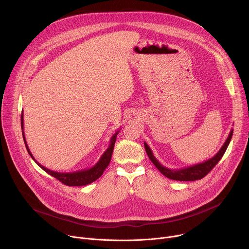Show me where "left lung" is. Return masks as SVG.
Segmentation results:
<instances>
[{"label":"left lung","instance_id":"1","mask_svg":"<svg viewBox=\"0 0 249 249\" xmlns=\"http://www.w3.org/2000/svg\"><path fill=\"white\" fill-rule=\"evenodd\" d=\"M232 133H233V130L231 129V132H230L229 137L227 138L226 142L223 145V147L212 159H210L206 161L197 163L195 165L184 167V168H179V169H170V168H167V167L163 166L156 159V157L154 156L151 148L148 146L146 142H144V145H145L147 155H148L149 159L151 160V161L156 165V167L164 176L167 177V178L172 179V180H179V181H194V180H198V179H201V178H203V177H205L213 168H214V166L220 161V160L222 159V157L224 156L225 152L228 149V146H229L230 142L231 140V137H232Z\"/></svg>","mask_w":249,"mask_h":249}]
</instances>
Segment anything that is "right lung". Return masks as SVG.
<instances>
[{"label":"right lung","mask_w":249,"mask_h":249,"mask_svg":"<svg viewBox=\"0 0 249 249\" xmlns=\"http://www.w3.org/2000/svg\"><path fill=\"white\" fill-rule=\"evenodd\" d=\"M20 122H21V129H22V136H23V140H24V144H25L26 150H27L29 156L31 157V159L35 162H36L38 164V166H40L45 172L52 175L53 177H55L56 179H58L59 181H61L62 183H64L65 185H68V186H84V185L89 184L99 178V177L102 175L103 171L105 170V168L108 166V164L110 162L112 152L114 149V144L116 141V137L119 133V130H117L115 132V134H113V136L110 139V144H109L108 148L106 149V151L102 154V156L100 157L98 161L90 168L73 171V172H58V171L48 169L45 166H43L42 164H40L36 160L34 159L33 155L31 154V152L26 144V140H25L24 132H23V111L21 112Z\"/></svg>","instance_id":"right-lung-1"}]
</instances>
